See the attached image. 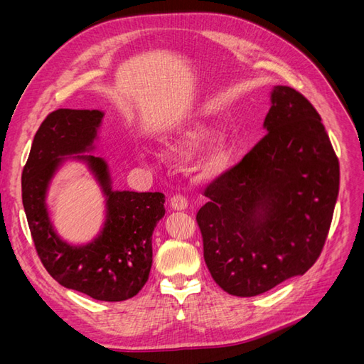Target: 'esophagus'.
Segmentation results:
<instances>
[{
    "label": "esophagus",
    "instance_id": "34e87169",
    "mask_svg": "<svg viewBox=\"0 0 364 364\" xmlns=\"http://www.w3.org/2000/svg\"><path fill=\"white\" fill-rule=\"evenodd\" d=\"M170 206L174 209V211H183V209L188 208V200H186L185 196L176 194L170 199Z\"/></svg>",
    "mask_w": 364,
    "mask_h": 364
}]
</instances>
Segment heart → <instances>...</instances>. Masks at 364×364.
Instances as JSON below:
<instances>
[{
  "label": "heart",
  "instance_id": "1",
  "mask_svg": "<svg viewBox=\"0 0 364 364\" xmlns=\"http://www.w3.org/2000/svg\"><path fill=\"white\" fill-rule=\"evenodd\" d=\"M209 135H211L209 127L202 123H191L178 129L173 135L165 138L162 147L171 156H186L199 149ZM139 156L144 159L146 153H139ZM226 159L228 142L223 136H217L203 147L199 158L196 159L194 170L203 178H208V176H214L222 170Z\"/></svg>",
  "mask_w": 364,
  "mask_h": 364
}]
</instances>
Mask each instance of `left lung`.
Instances as JSON below:
<instances>
[{"label":"left lung","mask_w":364,"mask_h":364,"mask_svg":"<svg viewBox=\"0 0 364 364\" xmlns=\"http://www.w3.org/2000/svg\"><path fill=\"white\" fill-rule=\"evenodd\" d=\"M267 135L208 185L197 213L214 281L234 296L266 293L321 255L340 170L321 115L290 86H273Z\"/></svg>","instance_id":"left-lung-1"}]
</instances>
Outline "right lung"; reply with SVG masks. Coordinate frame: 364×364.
Masks as SVG:
<instances>
[{
  "instance_id": "obj_1",
  "label": "right lung",
  "mask_w": 364,
  "mask_h": 364,
  "mask_svg": "<svg viewBox=\"0 0 364 364\" xmlns=\"http://www.w3.org/2000/svg\"><path fill=\"white\" fill-rule=\"evenodd\" d=\"M103 112L58 109L42 121L23 170V205L43 267L60 285L97 301L134 297L149 279L151 235L165 214L162 193L115 191L107 162L94 156ZM68 159L87 164L107 202L104 228L91 244L75 247L52 226L46 193L53 174Z\"/></svg>"
}]
</instances>
